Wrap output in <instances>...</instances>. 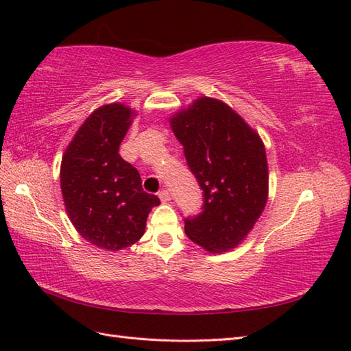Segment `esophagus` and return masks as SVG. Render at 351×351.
<instances>
[{"mask_svg": "<svg viewBox=\"0 0 351 351\" xmlns=\"http://www.w3.org/2000/svg\"><path fill=\"white\" fill-rule=\"evenodd\" d=\"M158 197L161 199V202H169L170 200V193H169V190H166V189H162L160 193H158Z\"/></svg>", "mask_w": 351, "mask_h": 351, "instance_id": "34e87169", "label": "esophagus"}]
</instances>
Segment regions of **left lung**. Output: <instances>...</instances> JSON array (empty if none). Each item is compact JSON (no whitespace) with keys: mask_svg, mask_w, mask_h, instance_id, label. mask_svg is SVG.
Segmentation results:
<instances>
[{"mask_svg":"<svg viewBox=\"0 0 351 351\" xmlns=\"http://www.w3.org/2000/svg\"><path fill=\"white\" fill-rule=\"evenodd\" d=\"M170 126L204 191L202 211L184 220L185 234L211 253L237 247L267 204L263 140L225 102L208 96L171 116Z\"/></svg>","mask_w":351,"mask_h":351,"instance_id":"obj_1","label":"left lung"}]
</instances>
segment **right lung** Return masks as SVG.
Listing matches in <instances>:
<instances>
[{
	"label": "right lung",
	"mask_w": 351,
	"mask_h": 351,
	"mask_svg": "<svg viewBox=\"0 0 351 351\" xmlns=\"http://www.w3.org/2000/svg\"><path fill=\"white\" fill-rule=\"evenodd\" d=\"M136 111L123 104L96 108L66 147L60 185L78 234L110 252L137 243L160 199L141 189L138 170L119 155Z\"/></svg>",
	"instance_id": "1"
}]
</instances>
